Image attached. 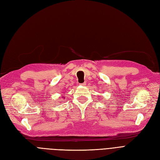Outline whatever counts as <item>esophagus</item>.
Masks as SVG:
<instances>
[{"label":"esophagus","mask_w":160,"mask_h":160,"mask_svg":"<svg viewBox=\"0 0 160 160\" xmlns=\"http://www.w3.org/2000/svg\"><path fill=\"white\" fill-rule=\"evenodd\" d=\"M80 85H81V86H85V85H86V82H83V83L80 84Z\"/></svg>","instance_id":"obj_1"}]
</instances>
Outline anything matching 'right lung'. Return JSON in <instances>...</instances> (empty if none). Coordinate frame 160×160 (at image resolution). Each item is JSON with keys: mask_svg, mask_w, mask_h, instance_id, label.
Masks as SVG:
<instances>
[{"mask_svg": "<svg viewBox=\"0 0 160 160\" xmlns=\"http://www.w3.org/2000/svg\"><path fill=\"white\" fill-rule=\"evenodd\" d=\"M62 98H64V97H62Z\"/></svg>", "mask_w": 160, "mask_h": 160, "instance_id": "1", "label": "right lung"}]
</instances>
